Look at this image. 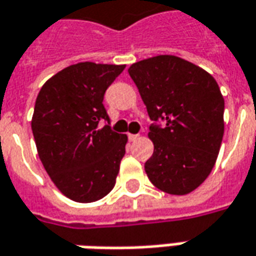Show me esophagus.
Masks as SVG:
<instances>
[{
  "instance_id": "obj_1",
  "label": "esophagus",
  "mask_w": 256,
  "mask_h": 256,
  "mask_svg": "<svg viewBox=\"0 0 256 256\" xmlns=\"http://www.w3.org/2000/svg\"><path fill=\"white\" fill-rule=\"evenodd\" d=\"M138 138V134H128V140L130 142H136Z\"/></svg>"
}]
</instances>
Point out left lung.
Wrapping results in <instances>:
<instances>
[{
  "label": "left lung",
  "instance_id": "left-lung-1",
  "mask_svg": "<svg viewBox=\"0 0 256 256\" xmlns=\"http://www.w3.org/2000/svg\"><path fill=\"white\" fill-rule=\"evenodd\" d=\"M151 120L154 152L144 164L151 184L170 194H188L212 172L224 134V98L208 71L170 54L130 66Z\"/></svg>",
  "mask_w": 256,
  "mask_h": 256
}]
</instances>
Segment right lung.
Segmentation results:
<instances>
[{"label": "right lung", "mask_w": 256, "mask_h": 256, "mask_svg": "<svg viewBox=\"0 0 256 256\" xmlns=\"http://www.w3.org/2000/svg\"><path fill=\"white\" fill-rule=\"evenodd\" d=\"M124 67L72 64L48 80L36 98L32 132L38 154L53 184L71 200L91 203L114 189L128 136L110 128L102 102Z\"/></svg>", "instance_id": "1"}]
</instances>
